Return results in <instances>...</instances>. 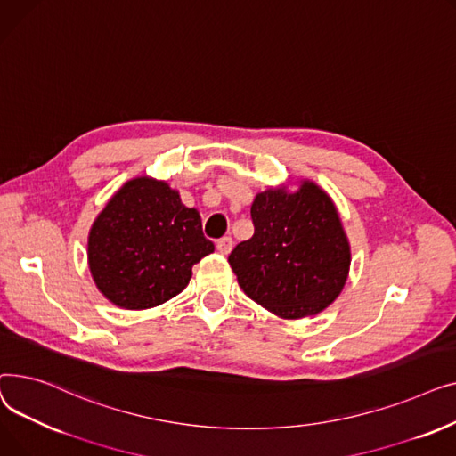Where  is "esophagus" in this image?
Listing matches in <instances>:
<instances>
[{"instance_id":"1","label":"esophagus","mask_w":456,"mask_h":456,"mask_svg":"<svg viewBox=\"0 0 456 456\" xmlns=\"http://www.w3.org/2000/svg\"><path fill=\"white\" fill-rule=\"evenodd\" d=\"M216 248H218V251H220L222 255H229L231 249H232V238H231V236L220 238V240L216 242Z\"/></svg>"}]
</instances>
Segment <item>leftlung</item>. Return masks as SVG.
Instances as JSON below:
<instances>
[{
    "mask_svg": "<svg viewBox=\"0 0 456 456\" xmlns=\"http://www.w3.org/2000/svg\"><path fill=\"white\" fill-rule=\"evenodd\" d=\"M255 232L229 265L240 289L284 320L314 316L344 290L351 249L337 207L316 183L301 181L256 194Z\"/></svg>",
    "mask_w": 456,
    "mask_h": 456,
    "instance_id": "8db88e82",
    "label": "left lung"
}]
</instances>
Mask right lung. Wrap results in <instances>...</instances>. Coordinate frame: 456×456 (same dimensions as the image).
Listing matches in <instances>:
<instances>
[{"label": "right lung", "instance_id": "obj_1", "mask_svg": "<svg viewBox=\"0 0 456 456\" xmlns=\"http://www.w3.org/2000/svg\"><path fill=\"white\" fill-rule=\"evenodd\" d=\"M214 251L196 208L151 177L127 181L109 200L88 234V266L116 306L143 310L181 294L191 266Z\"/></svg>", "mask_w": 456, "mask_h": 456}]
</instances>
